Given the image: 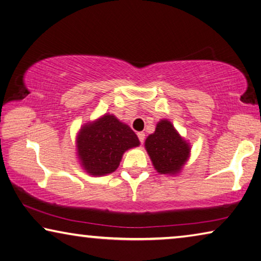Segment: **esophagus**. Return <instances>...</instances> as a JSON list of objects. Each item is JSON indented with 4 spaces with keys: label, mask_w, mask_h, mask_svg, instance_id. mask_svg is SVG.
I'll return each instance as SVG.
<instances>
[{
    "label": "esophagus",
    "mask_w": 261,
    "mask_h": 261,
    "mask_svg": "<svg viewBox=\"0 0 261 261\" xmlns=\"http://www.w3.org/2000/svg\"><path fill=\"white\" fill-rule=\"evenodd\" d=\"M138 138H139V140H140V142L143 143L144 139H146V134H144L143 132H139V133H138Z\"/></svg>",
    "instance_id": "esophagus-1"
}]
</instances>
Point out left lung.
I'll return each mask as SVG.
<instances>
[{
	"label": "left lung",
	"instance_id": "8db88e82",
	"mask_svg": "<svg viewBox=\"0 0 261 261\" xmlns=\"http://www.w3.org/2000/svg\"><path fill=\"white\" fill-rule=\"evenodd\" d=\"M144 146L153 168L161 174L180 172L191 152L190 143L166 119L157 123L155 132L148 136Z\"/></svg>",
	"mask_w": 261,
	"mask_h": 261
}]
</instances>
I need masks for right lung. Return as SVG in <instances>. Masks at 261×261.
I'll return each mask as SVG.
<instances>
[{
	"label": "right lung",
	"mask_w": 261,
	"mask_h": 261,
	"mask_svg": "<svg viewBox=\"0 0 261 261\" xmlns=\"http://www.w3.org/2000/svg\"><path fill=\"white\" fill-rule=\"evenodd\" d=\"M139 144L130 127L109 113L85 123L76 138L81 165L96 177L112 173L120 164L123 152Z\"/></svg>",
	"instance_id": "right-lung-1"
}]
</instances>
